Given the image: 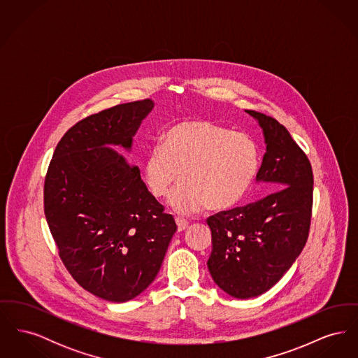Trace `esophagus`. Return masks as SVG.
Listing matches in <instances>:
<instances>
[{"mask_svg": "<svg viewBox=\"0 0 358 358\" xmlns=\"http://www.w3.org/2000/svg\"><path fill=\"white\" fill-rule=\"evenodd\" d=\"M176 224H177V229L181 232V231H185L189 225V222L185 219H181V217H177L176 219Z\"/></svg>", "mask_w": 358, "mask_h": 358, "instance_id": "obj_1", "label": "esophagus"}]
</instances>
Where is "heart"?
I'll list each match as a JSON object with an SVG mask.
<instances>
[{
  "label": "heart",
  "instance_id": "b5f03b06",
  "mask_svg": "<svg viewBox=\"0 0 358 358\" xmlns=\"http://www.w3.org/2000/svg\"><path fill=\"white\" fill-rule=\"evenodd\" d=\"M260 168V149L250 134L209 120L178 122L161 136L143 162V181L181 215L228 210L247 196Z\"/></svg>",
  "mask_w": 358,
  "mask_h": 358
}]
</instances>
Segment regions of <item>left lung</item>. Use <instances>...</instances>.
<instances>
[{
  "label": "left lung",
  "instance_id": "8db88e82",
  "mask_svg": "<svg viewBox=\"0 0 358 358\" xmlns=\"http://www.w3.org/2000/svg\"><path fill=\"white\" fill-rule=\"evenodd\" d=\"M245 113L260 126L266 143L256 182L267 184L271 193L208 219L212 232L208 270L224 292L238 299L268 291L301 255L314 184L310 161L287 129L264 114Z\"/></svg>",
  "mask_w": 358,
  "mask_h": 358
}]
</instances>
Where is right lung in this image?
<instances>
[{
	"instance_id": "add662e5",
	"label": "right lung",
	"mask_w": 358,
	"mask_h": 358,
	"mask_svg": "<svg viewBox=\"0 0 358 358\" xmlns=\"http://www.w3.org/2000/svg\"><path fill=\"white\" fill-rule=\"evenodd\" d=\"M152 99L87 117L57 143L44 184V212L73 279L110 301L134 299L153 283L177 225L152 196L131 152Z\"/></svg>"
}]
</instances>
